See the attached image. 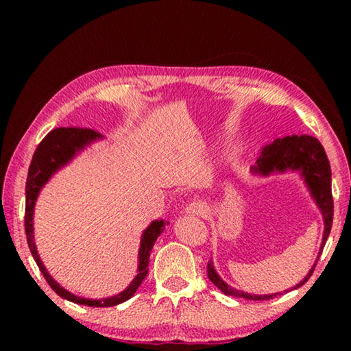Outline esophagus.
<instances>
[{
    "mask_svg": "<svg viewBox=\"0 0 351 351\" xmlns=\"http://www.w3.org/2000/svg\"><path fill=\"white\" fill-rule=\"evenodd\" d=\"M207 212V207L203 203V201H192V203H189L186 207H184V213H187V215H204Z\"/></svg>",
    "mask_w": 351,
    "mask_h": 351,
    "instance_id": "34e87169",
    "label": "esophagus"
}]
</instances>
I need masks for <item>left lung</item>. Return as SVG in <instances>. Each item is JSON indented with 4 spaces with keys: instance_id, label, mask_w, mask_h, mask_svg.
<instances>
[{
    "instance_id": "8db88e82",
    "label": "left lung",
    "mask_w": 351,
    "mask_h": 351,
    "mask_svg": "<svg viewBox=\"0 0 351 351\" xmlns=\"http://www.w3.org/2000/svg\"><path fill=\"white\" fill-rule=\"evenodd\" d=\"M251 171L255 175L261 176H269L274 173H287V171H297L300 176L304 178V182L306 184L308 190H310L311 198L314 203L319 207L320 213L324 218V237H322V245H320L317 258L314 261L313 268L305 276L304 280L297 283L295 287L291 289L300 288L302 285L308 282V278L311 277L316 263L319 260V255L322 254V249L325 246V241L328 239L331 224H332V197H331V169L328 158H326L325 150L320 142L313 138V136L302 134V136H287L283 139H276L272 144L265 145L261 148V153L257 159L255 165L251 167ZM207 277L209 280L215 285V287L224 293L226 295H234V297H243L247 300H269L274 299L277 294H251L245 293V291L235 289L230 285L226 283L221 277L218 276V272L213 268V263L209 261L207 263ZM287 289L285 293H288Z\"/></svg>"
}]
</instances>
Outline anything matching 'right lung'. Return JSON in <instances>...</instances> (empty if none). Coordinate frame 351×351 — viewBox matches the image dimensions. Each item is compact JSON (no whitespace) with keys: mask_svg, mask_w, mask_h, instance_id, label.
Listing matches in <instances>:
<instances>
[{"mask_svg":"<svg viewBox=\"0 0 351 351\" xmlns=\"http://www.w3.org/2000/svg\"><path fill=\"white\" fill-rule=\"evenodd\" d=\"M104 136L94 132L90 128H56L46 134V138L40 142L37 150H35L31 165H29L27 171V181H26V213H25V229H26V239L29 249H31L32 257L35 263L38 265L41 274L45 276L46 282L49 283V287L56 291V293L66 299L69 302L79 305L86 306H114L122 304L128 299H132L136 291L141 287V283L144 282V278L148 272V261H150V252L153 249L154 241L158 240V237L164 232L165 223L164 219H154L150 223V226L142 232L141 237V246H139V263H138V274L132 280V283L116 295L106 297V299H85V297H79L73 293H69L68 289H64L62 285H58L54 278L51 277L49 272L45 268L43 261H41L37 246H35L34 240V209L37 198L41 192V189L45 187V184L51 180L54 173L64 165L69 164L75 158V154H79L82 150H85L88 145H91L93 142L102 139Z\"/></svg>","mask_w":351,"mask_h":351,"instance_id":"obj_1","label":"right lung"}]
</instances>
